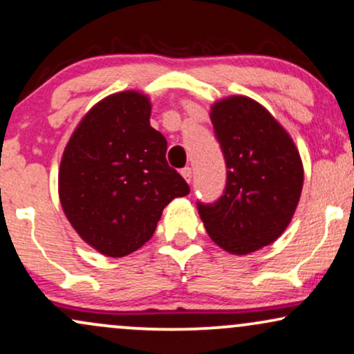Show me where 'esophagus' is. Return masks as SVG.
Segmentation results:
<instances>
[{"instance_id":"34e87169","label":"esophagus","mask_w":354,"mask_h":354,"mask_svg":"<svg viewBox=\"0 0 354 354\" xmlns=\"http://www.w3.org/2000/svg\"><path fill=\"white\" fill-rule=\"evenodd\" d=\"M181 176L185 178L186 183H191V178H193V171H191L189 166H186V168L181 169Z\"/></svg>"}]
</instances>
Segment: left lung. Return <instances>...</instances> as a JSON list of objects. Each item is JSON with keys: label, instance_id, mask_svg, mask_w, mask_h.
Masks as SVG:
<instances>
[{"label": "left lung", "instance_id": "obj_1", "mask_svg": "<svg viewBox=\"0 0 354 354\" xmlns=\"http://www.w3.org/2000/svg\"><path fill=\"white\" fill-rule=\"evenodd\" d=\"M209 118L228 176L223 196L211 205L198 203V213L219 248L253 253L291 223L303 189L301 156L274 116L248 96L216 101Z\"/></svg>", "mask_w": 354, "mask_h": 354}]
</instances>
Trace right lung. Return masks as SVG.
<instances>
[{
  "instance_id": "obj_1",
  "label": "right lung",
  "mask_w": 354,
  "mask_h": 354,
  "mask_svg": "<svg viewBox=\"0 0 354 354\" xmlns=\"http://www.w3.org/2000/svg\"><path fill=\"white\" fill-rule=\"evenodd\" d=\"M151 101L140 91L96 103L68 141L58 193L83 241L121 258L153 236L165 206L189 193L166 161V140L149 124Z\"/></svg>"
}]
</instances>
